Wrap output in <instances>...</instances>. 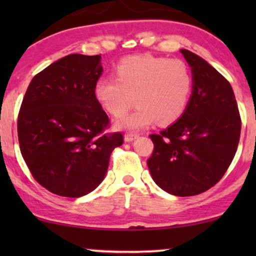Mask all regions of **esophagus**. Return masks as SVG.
<instances>
[{
  "mask_svg": "<svg viewBox=\"0 0 256 256\" xmlns=\"http://www.w3.org/2000/svg\"><path fill=\"white\" fill-rule=\"evenodd\" d=\"M138 134H135V132H127V134L124 135V141L126 142H130L132 140H135L138 138Z\"/></svg>",
  "mask_w": 256,
  "mask_h": 256,
  "instance_id": "34e87169",
  "label": "esophagus"
}]
</instances>
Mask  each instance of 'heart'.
I'll return each mask as SVG.
<instances>
[{
  "label": "heart",
  "mask_w": 256,
  "mask_h": 256,
  "mask_svg": "<svg viewBox=\"0 0 256 256\" xmlns=\"http://www.w3.org/2000/svg\"><path fill=\"white\" fill-rule=\"evenodd\" d=\"M114 76L100 78L94 85V96L104 110L121 116L134 104L138 107L116 122L127 130L148 127L157 121L160 126L176 122L190 102L194 76L180 59L132 56L115 66Z\"/></svg>",
  "instance_id": "b5f03b06"
}]
</instances>
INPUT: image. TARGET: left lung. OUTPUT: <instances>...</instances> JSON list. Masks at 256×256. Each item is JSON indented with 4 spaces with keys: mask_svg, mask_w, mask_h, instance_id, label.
I'll use <instances>...</instances> for the list:
<instances>
[{
    "mask_svg": "<svg viewBox=\"0 0 256 256\" xmlns=\"http://www.w3.org/2000/svg\"><path fill=\"white\" fill-rule=\"evenodd\" d=\"M194 76V90L180 120L158 134L146 160L162 190L190 197L218 183L228 169L240 140L241 118L232 86L208 62L180 50Z\"/></svg>",
    "mask_w": 256,
    "mask_h": 256,
    "instance_id": "left-lung-1",
    "label": "left lung"
}]
</instances>
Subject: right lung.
Here are the masks:
<instances>
[{
	"label": "right lung",
	"instance_id": "add662e5",
	"mask_svg": "<svg viewBox=\"0 0 256 256\" xmlns=\"http://www.w3.org/2000/svg\"><path fill=\"white\" fill-rule=\"evenodd\" d=\"M100 58L73 54L54 62L34 76L20 108V154L37 183L62 197L98 188L124 143L121 132H104L110 118L94 96Z\"/></svg>",
	"mask_w": 256,
	"mask_h": 256
}]
</instances>
